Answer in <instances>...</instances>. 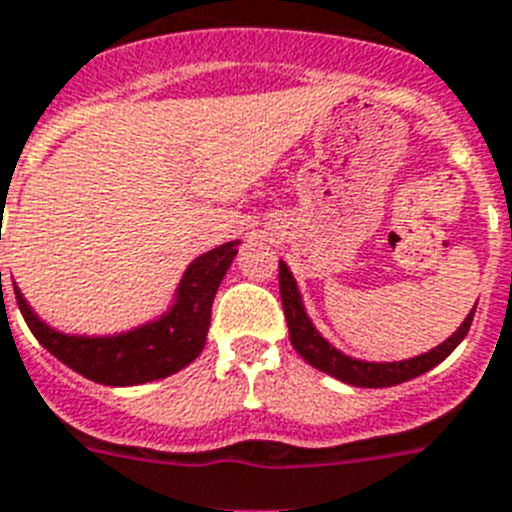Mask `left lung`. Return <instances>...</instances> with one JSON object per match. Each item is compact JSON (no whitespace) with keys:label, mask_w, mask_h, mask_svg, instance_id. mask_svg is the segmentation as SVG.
I'll list each match as a JSON object with an SVG mask.
<instances>
[{"label":"left lung","mask_w":512,"mask_h":512,"mask_svg":"<svg viewBox=\"0 0 512 512\" xmlns=\"http://www.w3.org/2000/svg\"><path fill=\"white\" fill-rule=\"evenodd\" d=\"M278 283H281L283 312H286L289 338L296 354L302 356L304 362L312 364L315 369L325 372V375L336 377V380L346 382V385H356V388H390V385H401V382L414 380V377L424 375V372H429V369L437 367L440 362H445L455 351V346L466 338L476 312L474 304L453 336L445 338L435 349L424 351L419 356H411V359H401V362H367V359H356V356L336 349L317 330V325L312 322V317L307 312V304H304L302 289H299L294 273H291V268L283 260L278 265Z\"/></svg>","instance_id":"8db88e82"}]
</instances>
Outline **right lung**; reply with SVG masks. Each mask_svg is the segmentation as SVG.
I'll list each match as a JSON object with an SVG mask.
<instances>
[{"mask_svg":"<svg viewBox=\"0 0 512 512\" xmlns=\"http://www.w3.org/2000/svg\"><path fill=\"white\" fill-rule=\"evenodd\" d=\"M239 244L242 242L234 239L195 257L176 283L169 307L153 320L140 322L122 333L88 336V333H64L51 328L49 322L36 315V309L30 307L15 283L17 307L38 343L57 356L59 362L75 369L77 375L111 388L163 380L203 354L213 299L226 270L234 263Z\"/></svg>","mask_w":512,"mask_h":512,"instance_id":"1","label":"right lung"}]
</instances>
